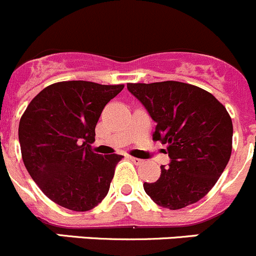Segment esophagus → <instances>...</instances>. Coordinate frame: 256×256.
I'll return each mask as SVG.
<instances>
[{
  "label": "esophagus",
  "instance_id": "34e87169",
  "mask_svg": "<svg viewBox=\"0 0 256 256\" xmlns=\"http://www.w3.org/2000/svg\"><path fill=\"white\" fill-rule=\"evenodd\" d=\"M128 158L130 159L132 162H133L134 164H142L143 163V160H142V159H139V158H136V156H128Z\"/></svg>",
  "mask_w": 256,
  "mask_h": 256
}]
</instances>
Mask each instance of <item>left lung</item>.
<instances>
[{
  "instance_id": "8db88e82",
  "label": "left lung",
  "mask_w": 256,
  "mask_h": 256,
  "mask_svg": "<svg viewBox=\"0 0 256 256\" xmlns=\"http://www.w3.org/2000/svg\"><path fill=\"white\" fill-rule=\"evenodd\" d=\"M127 88L156 123L153 140L166 144L172 159L168 168L160 166L158 180L143 184L146 193L170 210L200 200L232 156V122L226 108L189 83H128Z\"/></svg>"
}]
</instances>
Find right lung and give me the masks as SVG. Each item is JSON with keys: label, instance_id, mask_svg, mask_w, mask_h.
Segmentation results:
<instances>
[{"label": "right lung", "instance_id": "right-lung-1", "mask_svg": "<svg viewBox=\"0 0 256 256\" xmlns=\"http://www.w3.org/2000/svg\"><path fill=\"white\" fill-rule=\"evenodd\" d=\"M124 88L64 80L42 90L18 127L22 159L47 198L74 212L97 206L110 190L120 154L93 152L96 124L104 106Z\"/></svg>", "mask_w": 256, "mask_h": 256}]
</instances>
